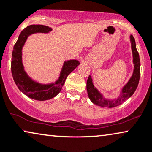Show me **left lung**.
Returning <instances> with one entry per match:
<instances>
[{"mask_svg":"<svg viewBox=\"0 0 152 152\" xmlns=\"http://www.w3.org/2000/svg\"><path fill=\"white\" fill-rule=\"evenodd\" d=\"M129 38H130L132 52L133 57L132 61L134 64L133 73L131 77L129 78L126 84L121 90L120 94L118 97L114 99H109L105 98L102 92L96 87H94L91 76L89 75L86 83V89L90 100L94 104L102 107H114L118 106V105H121L127 99H128L137 88L140 74V58L136 47L134 38L132 35L129 36Z\"/></svg>","mask_w":152,"mask_h":152,"instance_id":"8db88e82","label":"left lung"}]
</instances>
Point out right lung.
I'll return each mask as SVG.
<instances>
[{"label":"right lung","instance_id":"add662e5","mask_svg":"<svg viewBox=\"0 0 152 152\" xmlns=\"http://www.w3.org/2000/svg\"><path fill=\"white\" fill-rule=\"evenodd\" d=\"M51 31V28L45 25L28 26L21 31L12 52L11 69L14 82L23 93L35 100H49L58 95L61 91L67 76L80 64V61L77 60L65 61L61 69L60 77L54 83L44 84L28 76L23 64V48L28 37L37 33L49 34Z\"/></svg>","mask_w":152,"mask_h":152}]
</instances>
